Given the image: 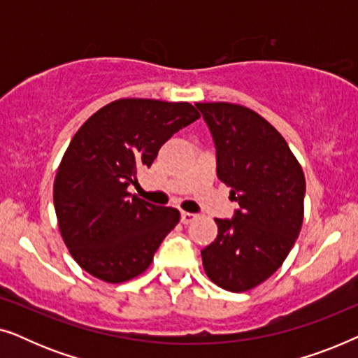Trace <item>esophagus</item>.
<instances>
[{
	"mask_svg": "<svg viewBox=\"0 0 358 358\" xmlns=\"http://www.w3.org/2000/svg\"><path fill=\"white\" fill-rule=\"evenodd\" d=\"M194 220H195V215H194V213H189V212H182V213H180V222H182L184 224L192 223Z\"/></svg>",
	"mask_w": 358,
	"mask_h": 358,
	"instance_id": "obj_1",
	"label": "esophagus"
}]
</instances>
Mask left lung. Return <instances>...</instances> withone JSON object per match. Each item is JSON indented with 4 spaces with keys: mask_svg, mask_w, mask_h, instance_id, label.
Returning <instances> with one entry per match:
<instances>
[{
    "mask_svg": "<svg viewBox=\"0 0 358 358\" xmlns=\"http://www.w3.org/2000/svg\"><path fill=\"white\" fill-rule=\"evenodd\" d=\"M195 106L212 134L218 179L239 205L233 218H215L217 238L202 249L205 273L228 292L251 290L282 266L300 234L305 176L285 138L254 110Z\"/></svg>",
    "mask_w": 358,
    "mask_h": 358,
    "instance_id": "1",
    "label": "left lung"
}]
</instances>
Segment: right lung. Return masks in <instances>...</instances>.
I'll return each mask as SVG.
<instances>
[{"label":"right lung","instance_id":"obj_1","mask_svg":"<svg viewBox=\"0 0 358 358\" xmlns=\"http://www.w3.org/2000/svg\"><path fill=\"white\" fill-rule=\"evenodd\" d=\"M200 117L189 102L119 99L92 114L63 155L53 203L63 241L91 275L127 282L150 267L179 210L131 195L136 169Z\"/></svg>","mask_w":358,"mask_h":358}]
</instances>
